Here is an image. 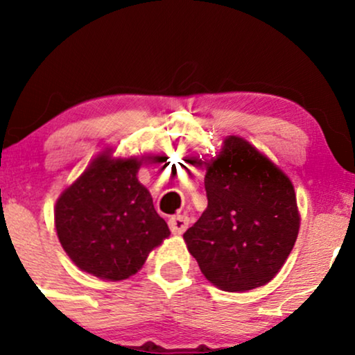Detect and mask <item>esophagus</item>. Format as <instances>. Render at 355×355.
I'll use <instances>...</instances> for the list:
<instances>
[{
  "instance_id": "34e87169",
  "label": "esophagus",
  "mask_w": 355,
  "mask_h": 355,
  "mask_svg": "<svg viewBox=\"0 0 355 355\" xmlns=\"http://www.w3.org/2000/svg\"><path fill=\"white\" fill-rule=\"evenodd\" d=\"M168 225H169V230H171L173 234H182V232L189 227V218L184 215H176V216L169 218Z\"/></svg>"
}]
</instances>
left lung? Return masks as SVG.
I'll list each match as a JSON object with an SVG mask.
<instances>
[{
    "mask_svg": "<svg viewBox=\"0 0 355 355\" xmlns=\"http://www.w3.org/2000/svg\"><path fill=\"white\" fill-rule=\"evenodd\" d=\"M207 210L184 232L203 276L227 293L263 286L284 265L300 216L289 178L265 155L230 135L207 163Z\"/></svg>",
    "mask_w": 355,
    "mask_h": 355,
    "instance_id": "1",
    "label": "left lung"
}]
</instances>
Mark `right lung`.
Instances as JSON below:
<instances>
[{
	"instance_id": "right-lung-1",
	"label": "right lung",
	"mask_w": 355,
	"mask_h": 355,
	"mask_svg": "<svg viewBox=\"0 0 355 355\" xmlns=\"http://www.w3.org/2000/svg\"><path fill=\"white\" fill-rule=\"evenodd\" d=\"M140 162L101 153L61 193L55 226L62 249L80 270L121 281L142 268L169 236L166 221L137 179Z\"/></svg>"
}]
</instances>
